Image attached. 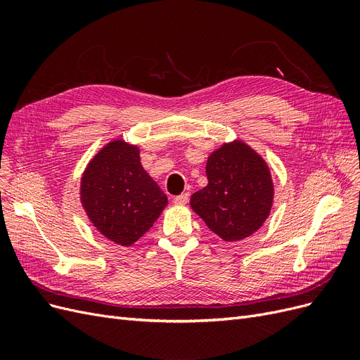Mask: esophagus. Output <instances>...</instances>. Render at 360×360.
<instances>
[{
  "label": "esophagus",
  "instance_id": "esophagus-1",
  "mask_svg": "<svg viewBox=\"0 0 360 360\" xmlns=\"http://www.w3.org/2000/svg\"><path fill=\"white\" fill-rule=\"evenodd\" d=\"M189 197H191V193L189 192H184L181 195H177V197H174L172 202L177 204V205H184V204H188Z\"/></svg>",
  "mask_w": 360,
  "mask_h": 360
}]
</instances>
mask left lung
<instances>
[{
	"instance_id": "1",
	"label": "left lung",
	"mask_w": 360,
	"mask_h": 360,
	"mask_svg": "<svg viewBox=\"0 0 360 360\" xmlns=\"http://www.w3.org/2000/svg\"><path fill=\"white\" fill-rule=\"evenodd\" d=\"M209 184L191 198V207L226 242L255 233L271 209L274 183L266 162L240 141L216 150L207 160Z\"/></svg>"
}]
</instances>
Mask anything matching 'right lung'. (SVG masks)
<instances>
[{
	"mask_svg": "<svg viewBox=\"0 0 360 360\" xmlns=\"http://www.w3.org/2000/svg\"><path fill=\"white\" fill-rule=\"evenodd\" d=\"M82 205L91 222L110 240L129 246L144 236L168 204L167 195L144 171L139 150L114 141L85 169Z\"/></svg>",
	"mask_w": 360,
	"mask_h": 360,
	"instance_id": "obj_1",
	"label": "right lung"
}]
</instances>
